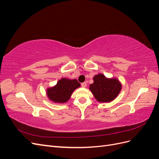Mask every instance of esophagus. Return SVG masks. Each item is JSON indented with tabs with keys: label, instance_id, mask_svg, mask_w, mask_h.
I'll list each match as a JSON object with an SVG mask.
<instances>
[{
	"label": "esophagus",
	"instance_id": "34e87169",
	"mask_svg": "<svg viewBox=\"0 0 159 159\" xmlns=\"http://www.w3.org/2000/svg\"><path fill=\"white\" fill-rule=\"evenodd\" d=\"M81 87H82V88H86V86H87V83H86V82L81 83Z\"/></svg>",
	"mask_w": 159,
	"mask_h": 159
}]
</instances>
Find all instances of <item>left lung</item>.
<instances>
[{"label": "left lung", "mask_w": 159, "mask_h": 159, "mask_svg": "<svg viewBox=\"0 0 159 159\" xmlns=\"http://www.w3.org/2000/svg\"><path fill=\"white\" fill-rule=\"evenodd\" d=\"M93 83L90 85L89 89L99 102H112L121 90V84L115 78H107L103 74H98L93 77Z\"/></svg>", "instance_id": "left-lung-1"}]
</instances>
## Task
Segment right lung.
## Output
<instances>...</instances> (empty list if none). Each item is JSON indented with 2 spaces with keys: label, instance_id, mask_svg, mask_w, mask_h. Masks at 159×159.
<instances>
[{
  "label": "right lung",
  "instance_id": "obj_1",
  "mask_svg": "<svg viewBox=\"0 0 159 159\" xmlns=\"http://www.w3.org/2000/svg\"><path fill=\"white\" fill-rule=\"evenodd\" d=\"M78 80L63 78L53 87L46 89V94L52 102L57 103H66L70 99L73 91L80 87Z\"/></svg>",
  "mask_w": 159,
  "mask_h": 159
}]
</instances>
